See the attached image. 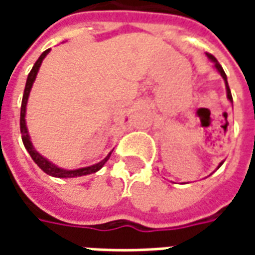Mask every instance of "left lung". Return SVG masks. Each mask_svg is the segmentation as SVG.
I'll list each match as a JSON object with an SVG mask.
<instances>
[{"label":"left lung","mask_w":255,"mask_h":255,"mask_svg":"<svg viewBox=\"0 0 255 255\" xmlns=\"http://www.w3.org/2000/svg\"><path fill=\"white\" fill-rule=\"evenodd\" d=\"M206 56H208L209 60H210V61H213V63H214V68H216V69L219 71L220 75H221V76H223V79H224V82H225V89H227V98H228V100H230L231 102H232V94H231L230 86H228V82H227V75H225L224 69H223V67L220 65L219 61L216 60V57H214V56H212V54H209V53H206ZM223 162H224V161H223ZM223 162H220V165L217 166V168H220V166L223 165Z\"/></svg>","instance_id":"8db88e82"}]
</instances>
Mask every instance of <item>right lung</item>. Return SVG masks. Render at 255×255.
I'll return each instance as SVG.
<instances>
[{
	"label": "right lung",
	"instance_id": "1",
	"mask_svg": "<svg viewBox=\"0 0 255 255\" xmlns=\"http://www.w3.org/2000/svg\"><path fill=\"white\" fill-rule=\"evenodd\" d=\"M50 52V49H47L45 52L42 53L39 58L36 60V63L34 64V67L31 69V72L28 73V78H27V82H25V89L24 94H23V101H21V109H20V132H21V139H23V143H24V147L27 149V151L30 153L31 158L34 160L36 165L41 168L42 171L50 175V176L54 177H78V176H84V175H90V173H95L97 171H100L102 166L105 165V162L109 160L112 151L109 154L106 155L105 158L102 161H100L98 164H94L91 166H86V168H79V169H72V171H68V169H63L60 166L54 165L53 162L45 158L43 155H41L35 150V147L32 146V142H31L30 135H28V129H27V126H25V109H27V101H28V95H30L31 87L35 82L36 73L39 71V67H41L43 58L46 57L47 53Z\"/></svg>",
	"mask_w": 255,
	"mask_h": 255
}]
</instances>
